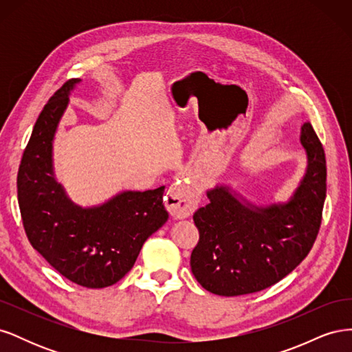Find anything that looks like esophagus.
Returning <instances> with one entry per match:
<instances>
[{"mask_svg": "<svg viewBox=\"0 0 352 352\" xmlns=\"http://www.w3.org/2000/svg\"><path fill=\"white\" fill-rule=\"evenodd\" d=\"M198 197L184 182L170 186L166 194V207L175 219H186L197 210Z\"/></svg>", "mask_w": 352, "mask_h": 352, "instance_id": "obj_1", "label": "esophagus"}]
</instances>
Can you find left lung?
Segmentation results:
<instances>
[{
    "label": "left lung",
    "mask_w": 352,
    "mask_h": 352,
    "mask_svg": "<svg viewBox=\"0 0 352 352\" xmlns=\"http://www.w3.org/2000/svg\"><path fill=\"white\" fill-rule=\"evenodd\" d=\"M305 175L286 202L255 206L228 185L207 190L195 211L199 241L190 270L211 294L236 296L265 289L289 274L313 248L326 198V158L310 123L301 127Z\"/></svg>",
    "instance_id": "1"
}]
</instances>
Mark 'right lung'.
Wrapping results in <instances>:
<instances>
[{"label":"right lung","mask_w":352,"mask_h":352,"mask_svg":"<svg viewBox=\"0 0 352 352\" xmlns=\"http://www.w3.org/2000/svg\"><path fill=\"white\" fill-rule=\"evenodd\" d=\"M78 83L80 79L67 80L41 111L19 167L17 198L32 247L69 280L97 289L133 267L144 242L168 212L164 186L123 190L100 206L80 207L57 182L52 142Z\"/></svg>","instance_id":"1"}]
</instances>
